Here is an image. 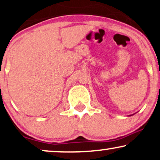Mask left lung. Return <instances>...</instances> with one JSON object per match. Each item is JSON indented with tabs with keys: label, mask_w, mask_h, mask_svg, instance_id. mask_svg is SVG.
<instances>
[{
	"label": "left lung",
	"mask_w": 160,
	"mask_h": 160,
	"mask_svg": "<svg viewBox=\"0 0 160 160\" xmlns=\"http://www.w3.org/2000/svg\"><path fill=\"white\" fill-rule=\"evenodd\" d=\"M130 116H131V115H130Z\"/></svg>",
	"instance_id": "left-lung-1"
}]
</instances>
